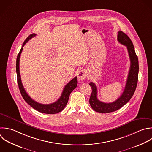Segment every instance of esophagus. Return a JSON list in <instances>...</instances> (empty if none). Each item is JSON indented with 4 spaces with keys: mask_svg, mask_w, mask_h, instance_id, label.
Masks as SVG:
<instances>
[{
    "mask_svg": "<svg viewBox=\"0 0 152 152\" xmlns=\"http://www.w3.org/2000/svg\"><path fill=\"white\" fill-rule=\"evenodd\" d=\"M87 77V71L84 69L79 71L77 73V77L79 80H84Z\"/></svg>",
    "mask_w": 152,
    "mask_h": 152,
    "instance_id": "34e87169",
    "label": "esophagus"
}]
</instances>
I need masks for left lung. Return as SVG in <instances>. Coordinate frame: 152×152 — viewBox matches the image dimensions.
Returning <instances> with one entry per match:
<instances>
[{
    "label": "left lung",
    "mask_w": 152,
    "mask_h": 152,
    "mask_svg": "<svg viewBox=\"0 0 152 152\" xmlns=\"http://www.w3.org/2000/svg\"><path fill=\"white\" fill-rule=\"evenodd\" d=\"M117 39L121 44L126 46L130 59V68L126 83L122 94L117 100L112 103H104L97 99V87L94 83L91 82L89 85L91 87L92 92L89 103L92 109L97 112L107 113L118 110L131 99L137 87L139 69L138 60L132 42L129 37L121 31H118Z\"/></svg>",
    "instance_id": "1"
}]
</instances>
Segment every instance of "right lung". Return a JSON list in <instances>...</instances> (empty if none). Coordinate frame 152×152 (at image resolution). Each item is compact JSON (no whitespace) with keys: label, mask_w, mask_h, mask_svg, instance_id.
<instances>
[{"label":"right lung","mask_w":152,"mask_h":152,"mask_svg":"<svg viewBox=\"0 0 152 152\" xmlns=\"http://www.w3.org/2000/svg\"><path fill=\"white\" fill-rule=\"evenodd\" d=\"M36 34H30L24 41L23 47L21 49L17 58V62H16V71H17V82L18 84V87L21 92V94L24 99V100L29 104L32 107H33L34 109L36 110L43 113H47V114H55L57 113L58 112H60L62 111L65 107L66 106L69 95L71 93L72 91V90L77 87V78L75 77L72 80H71L64 87L62 93L60 97V98L56 101L55 102L50 104H42L40 103L37 102L36 101L33 100L29 95L27 93L26 91L25 90L23 85L21 82V75H20V58L21 56V53L23 51V47L24 45L27 43L31 38L34 37L36 36Z\"/></svg>","instance_id":"obj_1"}]
</instances>
